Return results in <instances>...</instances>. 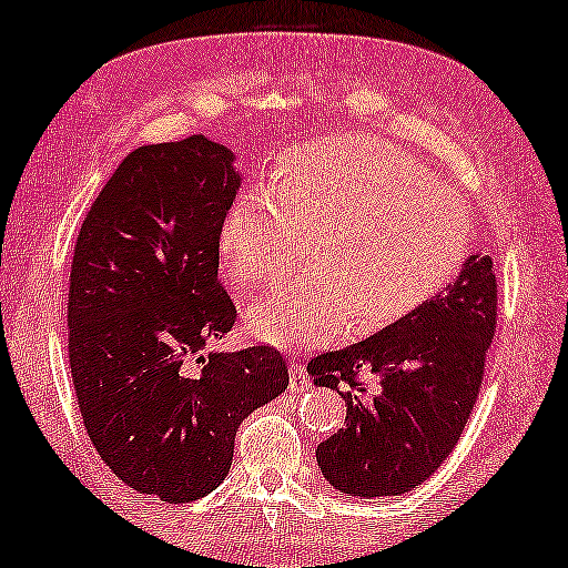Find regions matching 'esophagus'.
Returning <instances> with one entry per match:
<instances>
[{"instance_id":"34e87169","label":"esophagus","mask_w":568,"mask_h":568,"mask_svg":"<svg viewBox=\"0 0 568 568\" xmlns=\"http://www.w3.org/2000/svg\"><path fill=\"white\" fill-rule=\"evenodd\" d=\"M290 387H292V393H302V390H310V387H313L305 367H302L300 362L290 364Z\"/></svg>"}]
</instances>
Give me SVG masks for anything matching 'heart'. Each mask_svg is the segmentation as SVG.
<instances>
[{
  "instance_id": "b5f03b06",
  "label": "heart",
  "mask_w": 568,
  "mask_h": 568,
  "mask_svg": "<svg viewBox=\"0 0 568 568\" xmlns=\"http://www.w3.org/2000/svg\"><path fill=\"white\" fill-rule=\"evenodd\" d=\"M307 276L255 302L247 325L274 346H325L390 328L432 305L473 245L468 209L414 154L367 134L284 152L266 193L245 191L220 227V255L240 290Z\"/></svg>"
}]
</instances>
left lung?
Returning <instances> with one entry per match:
<instances>
[{"mask_svg": "<svg viewBox=\"0 0 568 568\" xmlns=\"http://www.w3.org/2000/svg\"><path fill=\"white\" fill-rule=\"evenodd\" d=\"M496 274L470 255L432 305L359 344L307 364L315 385L346 400V422L317 445V465L338 491L362 499L406 494L445 463L478 400L496 331ZM381 377L367 396L361 372Z\"/></svg>", "mask_w": 568, "mask_h": 568, "instance_id": "left-lung-1", "label": "left lung"}]
</instances>
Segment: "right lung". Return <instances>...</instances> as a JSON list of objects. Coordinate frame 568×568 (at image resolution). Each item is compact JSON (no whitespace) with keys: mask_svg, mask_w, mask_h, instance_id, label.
<instances>
[{"mask_svg":"<svg viewBox=\"0 0 568 568\" xmlns=\"http://www.w3.org/2000/svg\"><path fill=\"white\" fill-rule=\"evenodd\" d=\"M232 160L201 134L139 146L84 214L69 274L67 348L84 429L123 484L168 504L214 491L243 418L290 385L268 344L201 354L237 321L216 278L220 227L240 189Z\"/></svg>","mask_w":568,"mask_h":568,"instance_id":"obj_1","label":"right lung"}]
</instances>
